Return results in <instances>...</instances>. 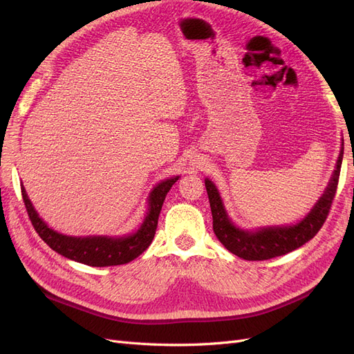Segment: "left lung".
Returning a JSON list of instances; mask_svg holds the SVG:
<instances>
[{"mask_svg": "<svg viewBox=\"0 0 354 354\" xmlns=\"http://www.w3.org/2000/svg\"><path fill=\"white\" fill-rule=\"evenodd\" d=\"M342 153H344V142L341 145L337 167L328 187L325 189V194L316 202L313 209L301 221L292 224V226H272L255 232L236 227L229 218L226 209H224L216 185L209 178H205V187L212 212V229L218 241L232 254L250 261L269 260L303 246L306 242L316 236V233L324 226L328 217L332 201H334L337 194Z\"/></svg>", "mask_w": 354, "mask_h": 354, "instance_id": "left-lung-1", "label": "left lung"}]
</instances>
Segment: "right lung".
<instances>
[{"instance_id": "add662e5", "label": "right lung", "mask_w": 354, "mask_h": 354, "mask_svg": "<svg viewBox=\"0 0 354 354\" xmlns=\"http://www.w3.org/2000/svg\"><path fill=\"white\" fill-rule=\"evenodd\" d=\"M178 180L177 177H171L153 187L149 195V208L147 216L142 223L140 229L133 234L121 238H109V236H87V238H77V236H66V234L57 233L56 230L50 229L47 224L42 221L38 216L35 208L32 207L26 190L24 185L22 196L28 216L30 218L32 226L39 234V238L44 241L53 251L59 252L60 255L66 257L69 260L78 261L93 267H108V266H120L127 264L137 259L143 251L149 248L152 243L160 208L165 201V196L173 187V185Z\"/></svg>"}]
</instances>
